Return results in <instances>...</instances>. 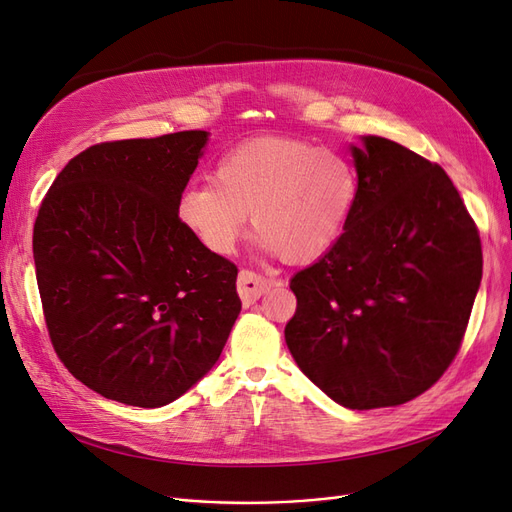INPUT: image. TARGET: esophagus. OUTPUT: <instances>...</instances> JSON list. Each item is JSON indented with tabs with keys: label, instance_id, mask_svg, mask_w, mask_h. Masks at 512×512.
<instances>
[{
	"label": "esophagus",
	"instance_id": "obj_1",
	"mask_svg": "<svg viewBox=\"0 0 512 512\" xmlns=\"http://www.w3.org/2000/svg\"><path fill=\"white\" fill-rule=\"evenodd\" d=\"M271 286H273V280H269V277H265V275H260L250 269L239 271L237 292H239L243 305H252L254 301H258Z\"/></svg>",
	"mask_w": 512,
	"mask_h": 512
}]
</instances>
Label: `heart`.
<instances>
[{
	"instance_id": "obj_1",
	"label": "heart",
	"mask_w": 512,
	"mask_h": 512,
	"mask_svg": "<svg viewBox=\"0 0 512 512\" xmlns=\"http://www.w3.org/2000/svg\"><path fill=\"white\" fill-rule=\"evenodd\" d=\"M359 177L348 158L292 136H254L226 151L213 181L188 185L177 218L205 250L230 254L245 215L288 265L322 256L350 222Z\"/></svg>"
}]
</instances>
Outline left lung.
<instances>
[{"label":"left lung","instance_id":"8db88e82","mask_svg":"<svg viewBox=\"0 0 512 512\" xmlns=\"http://www.w3.org/2000/svg\"><path fill=\"white\" fill-rule=\"evenodd\" d=\"M350 222L290 280L286 344L303 374L350 410L399 406L457 356L483 277L474 220L440 164L382 136L352 147Z\"/></svg>","mask_w":512,"mask_h":512}]
</instances>
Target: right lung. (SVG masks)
Wrapping results in <instances>:
<instances>
[{
	"label": "right lung",
	"mask_w": 512,
	"mask_h": 512,
	"mask_svg": "<svg viewBox=\"0 0 512 512\" xmlns=\"http://www.w3.org/2000/svg\"><path fill=\"white\" fill-rule=\"evenodd\" d=\"M207 136L91 145L42 198L34 260L51 344L76 380L119 404L181 397L241 312L237 267L177 218Z\"/></svg>",
	"instance_id": "right-lung-1"
}]
</instances>
